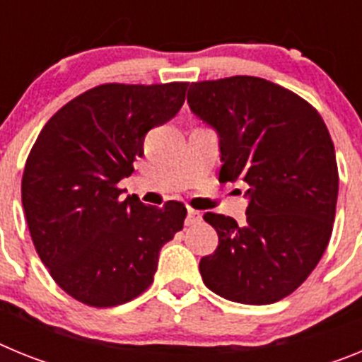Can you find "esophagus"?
I'll list each match as a JSON object with an SVG mask.
<instances>
[{
    "mask_svg": "<svg viewBox=\"0 0 362 362\" xmlns=\"http://www.w3.org/2000/svg\"><path fill=\"white\" fill-rule=\"evenodd\" d=\"M201 219H203V216H201V212H197V210L188 209V212H187V221H185V223H187L188 226H192V225H197V223H199Z\"/></svg>",
    "mask_w": 362,
    "mask_h": 362,
    "instance_id": "34e87169",
    "label": "esophagus"
}]
</instances>
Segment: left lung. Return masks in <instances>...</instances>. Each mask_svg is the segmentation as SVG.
<instances>
[{"label": "left lung", "mask_w": 362, "mask_h": 362, "mask_svg": "<svg viewBox=\"0 0 362 362\" xmlns=\"http://www.w3.org/2000/svg\"><path fill=\"white\" fill-rule=\"evenodd\" d=\"M188 107L219 139L221 181H245L246 221L204 214L219 246L199 261L204 284L243 305L290 296L317 267L339 194L335 150L319 112L267 79L192 83Z\"/></svg>", "instance_id": "obj_1"}]
</instances>
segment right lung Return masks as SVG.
<instances>
[{"label":"right lung","mask_w":362,"mask_h":362,"mask_svg":"<svg viewBox=\"0 0 362 362\" xmlns=\"http://www.w3.org/2000/svg\"><path fill=\"white\" fill-rule=\"evenodd\" d=\"M187 86H95L57 110L32 146L21 181L30 238L54 281L85 305L145 292L161 246L183 228V204L123 199L117 183L134 172L146 132L181 110Z\"/></svg>","instance_id":"right-lung-1"}]
</instances>
